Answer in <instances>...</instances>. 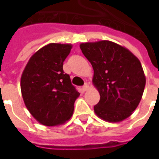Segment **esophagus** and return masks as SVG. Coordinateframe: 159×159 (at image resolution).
<instances>
[{
	"label": "esophagus",
	"instance_id": "obj_1",
	"mask_svg": "<svg viewBox=\"0 0 159 159\" xmlns=\"http://www.w3.org/2000/svg\"><path fill=\"white\" fill-rule=\"evenodd\" d=\"M88 89H89V85L87 84V83H86V84L82 87V91H83V92H87Z\"/></svg>",
	"mask_w": 159,
	"mask_h": 159
}]
</instances>
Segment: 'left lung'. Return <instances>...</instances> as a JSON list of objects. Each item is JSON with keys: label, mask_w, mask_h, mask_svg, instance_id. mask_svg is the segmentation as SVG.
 Masks as SVG:
<instances>
[{"label": "left lung", "mask_w": 159, "mask_h": 159, "mask_svg": "<svg viewBox=\"0 0 159 159\" xmlns=\"http://www.w3.org/2000/svg\"><path fill=\"white\" fill-rule=\"evenodd\" d=\"M80 48L93 67L92 82L100 93L96 115L108 122L128 118L139 104L145 87L140 61L128 48L109 40L82 43Z\"/></svg>", "instance_id": "8db88e82"}]
</instances>
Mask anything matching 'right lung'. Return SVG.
I'll return each mask as SVG.
<instances>
[{
  "instance_id": "obj_1",
  "label": "right lung",
  "mask_w": 159,
  "mask_h": 159,
  "mask_svg": "<svg viewBox=\"0 0 159 159\" xmlns=\"http://www.w3.org/2000/svg\"><path fill=\"white\" fill-rule=\"evenodd\" d=\"M72 48L70 43H48L31 56L22 72L24 102L41 125H62L73 114L74 102L80 93L62 69Z\"/></svg>"
}]
</instances>
